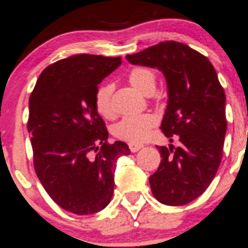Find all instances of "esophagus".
I'll return each instance as SVG.
<instances>
[{"label":"esophagus","mask_w":248,"mask_h":248,"mask_svg":"<svg viewBox=\"0 0 248 248\" xmlns=\"http://www.w3.org/2000/svg\"><path fill=\"white\" fill-rule=\"evenodd\" d=\"M128 146H129V150H131L132 152H138L140 149H142V147H144V145L140 144V142H129Z\"/></svg>","instance_id":"esophagus-1"}]
</instances>
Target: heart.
<instances>
[{"instance_id": "obj_1", "label": "heart", "mask_w": 248, "mask_h": 248, "mask_svg": "<svg viewBox=\"0 0 248 248\" xmlns=\"http://www.w3.org/2000/svg\"><path fill=\"white\" fill-rule=\"evenodd\" d=\"M128 81L136 90L146 93L156 87V77L152 71L138 67L129 73ZM111 85H102L96 93V109L102 116L111 114ZM156 124V117L151 114L128 115L117 122L114 127V134L117 138L131 142H139L147 138L149 132Z\"/></svg>"}]
</instances>
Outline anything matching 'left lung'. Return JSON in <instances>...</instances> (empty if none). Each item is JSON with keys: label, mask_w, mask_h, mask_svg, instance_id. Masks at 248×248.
<instances>
[{"label": "left lung", "mask_w": 248, "mask_h": 248, "mask_svg": "<svg viewBox=\"0 0 248 248\" xmlns=\"http://www.w3.org/2000/svg\"><path fill=\"white\" fill-rule=\"evenodd\" d=\"M129 63L163 73L168 104L161 129L180 145L157 146L162 161L149 177L152 194L170 206L188 204L209 187L221 164L227 132L226 94L211 62L186 44L162 42L127 55Z\"/></svg>", "instance_id": "obj_1"}]
</instances>
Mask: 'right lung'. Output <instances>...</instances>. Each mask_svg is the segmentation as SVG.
<instances>
[{"instance_id": "obj_1", "label": "right lung", "mask_w": 248, "mask_h": 248, "mask_svg": "<svg viewBox=\"0 0 248 248\" xmlns=\"http://www.w3.org/2000/svg\"><path fill=\"white\" fill-rule=\"evenodd\" d=\"M121 63L89 54L60 60L42 72L30 97L34 170L52 201L72 214H96L109 204L117 159L131 154L126 142L109 144L94 102L98 84Z\"/></svg>"}]
</instances>
